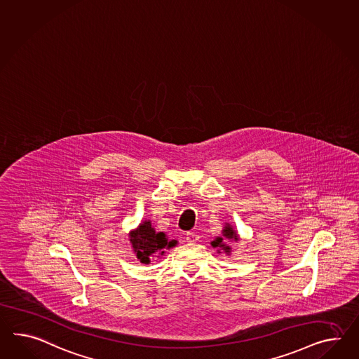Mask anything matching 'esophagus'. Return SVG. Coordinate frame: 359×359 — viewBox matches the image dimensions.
<instances>
[{"label": "esophagus", "instance_id": "1", "mask_svg": "<svg viewBox=\"0 0 359 359\" xmlns=\"http://www.w3.org/2000/svg\"><path fill=\"white\" fill-rule=\"evenodd\" d=\"M198 239H199V236L196 233H194V231H189L186 234V242H189V243H195Z\"/></svg>", "mask_w": 359, "mask_h": 359}]
</instances>
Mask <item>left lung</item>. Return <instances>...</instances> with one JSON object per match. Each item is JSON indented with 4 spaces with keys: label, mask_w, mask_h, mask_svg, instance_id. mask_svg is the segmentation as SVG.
<instances>
[{
    "label": "left lung",
    "mask_w": 359,
    "mask_h": 359,
    "mask_svg": "<svg viewBox=\"0 0 359 359\" xmlns=\"http://www.w3.org/2000/svg\"><path fill=\"white\" fill-rule=\"evenodd\" d=\"M224 239H228V241H239L238 233H237V230H234V228L230 225L229 222H225V225H224V229H222V237H216V238L213 239L211 242L212 246L213 248H217L219 250V252H220V250H222L225 254H230V246H228L225 242H224Z\"/></svg>",
    "instance_id": "obj_1"
}]
</instances>
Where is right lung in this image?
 <instances>
[{"label": "right lung", "mask_w": 359, "mask_h": 359, "mask_svg": "<svg viewBox=\"0 0 359 359\" xmlns=\"http://www.w3.org/2000/svg\"><path fill=\"white\" fill-rule=\"evenodd\" d=\"M129 239L134 254L143 264H149L154 257L158 259L165 255V250L175 248L178 243L175 239L169 241L165 233L156 231L151 220L142 221L138 228L131 230Z\"/></svg>", "instance_id": "1"}]
</instances>
